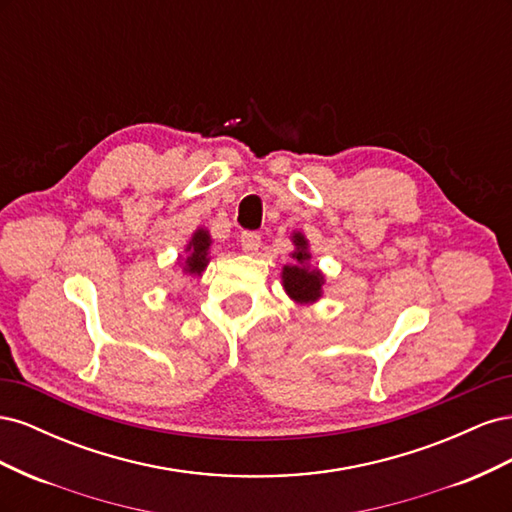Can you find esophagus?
<instances>
[{
    "mask_svg": "<svg viewBox=\"0 0 512 512\" xmlns=\"http://www.w3.org/2000/svg\"><path fill=\"white\" fill-rule=\"evenodd\" d=\"M241 247L245 252H250V254H254L258 247H260V235L258 232H254V230H245V232H241Z\"/></svg>",
    "mask_w": 512,
    "mask_h": 512,
    "instance_id": "1",
    "label": "esophagus"
}]
</instances>
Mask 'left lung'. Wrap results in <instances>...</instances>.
Returning <instances> with one entry per match:
<instances>
[{"label":"left lung","mask_w":512,"mask_h":512,"mask_svg":"<svg viewBox=\"0 0 512 512\" xmlns=\"http://www.w3.org/2000/svg\"><path fill=\"white\" fill-rule=\"evenodd\" d=\"M294 245H297V252L292 258L297 260V265L284 267V288L294 301L299 303H312L320 297L322 288V275L318 271H309L305 262L309 260V254L305 252V239L303 235H294Z\"/></svg>","instance_id":"8db88e82"}]
</instances>
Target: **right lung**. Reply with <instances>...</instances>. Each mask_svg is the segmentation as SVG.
<instances>
[{
  "label": "right lung",
  "mask_w": 512,
  "mask_h": 512,
  "mask_svg": "<svg viewBox=\"0 0 512 512\" xmlns=\"http://www.w3.org/2000/svg\"><path fill=\"white\" fill-rule=\"evenodd\" d=\"M211 239L207 235V230H196L194 237L188 245L190 256L185 260V271L188 273H203V269L207 267V252H209Z\"/></svg>",
  "instance_id": "obj_1"
}]
</instances>
